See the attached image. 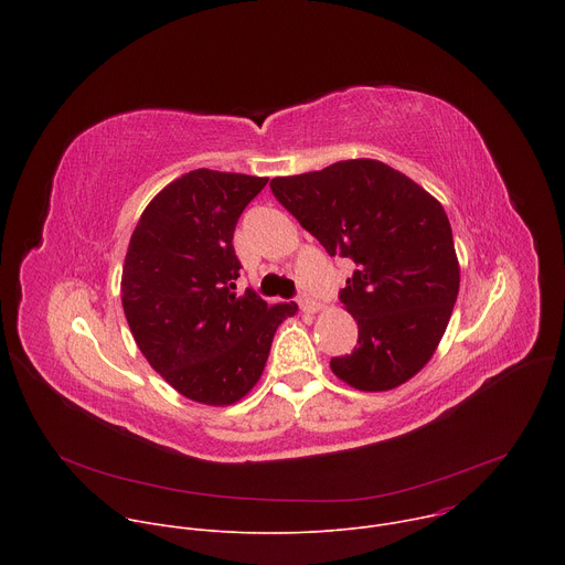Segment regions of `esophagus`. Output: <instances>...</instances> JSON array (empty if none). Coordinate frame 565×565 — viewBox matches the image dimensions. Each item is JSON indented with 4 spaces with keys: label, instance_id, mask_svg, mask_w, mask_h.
<instances>
[{
    "label": "esophagus",
    "instance_id": "esophagus-1",
    "mask_svg": "<svg viewBox=\"0 0 565 565\" xmlns=\"http://www.w3.org/2000/svg\"><path fill=\"white\" fill-rule=\"evenodd\" d=\"M297 303H299V308H301L303 312H315V310H317V301L310 299V297H306V295L297 297Z\"/></svg>",
    "mask_w": 565,
    "mask_h": 565
}]
</instances>
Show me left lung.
I'll return each mask as SVG.
<instances>
[{"mask_svg": "<svg viewBox=\"0 0 565 565\" xmlns=\"http://www.w3.org/2000/svg\"><path fill=\"white\" fill-rule=\"evenodd\" d=\"M275 199L331 257L355 264L340 301L358 347L333 373L360 391H388L434 355L458 297L460 270L443 205L380 160H340L270 181Z\"/></svg>", "mask_w": 565, "mask_h": 565, "instance_id": "8db88e82", "label": "left lung"}]
</instances>
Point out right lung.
<instances>
[{
    "label": "right lung",
    "mask_w": 565,
    "mask_h": 565,
    "mask_svg": "<svg viewBox=\"0 0 565 565\" xmlns=\"http://www.w3.org/2000/svg\"><path fill=\"white\" fill-rule=\"evenodd\" d=\"M268 179L194 170L142 212L125 257L122 308L147 362L179 393L232 405L262 377L277 327L297 303L236 290L232 236Z\"/></svg>",
    "instance_id": "add662e5"
}]
</instances>
